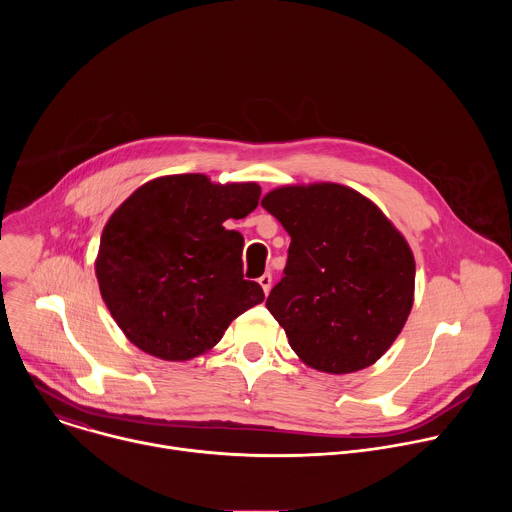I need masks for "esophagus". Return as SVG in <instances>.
I'll use <instances>...</instances> for the list:
<instances>
[{
  "label": "esophagus",
  "mask_w": 512,
  "mask_h": 512,
  "mask_svg": "<svg viewBox=\"0 0 512 512\" xmlns=\"http://www.w3.org/2000/svg\"><path fill=\"white\" fill-rule=\"evenodd\" d=\"M271 281H273L271 273H263V275L259 277V283H261V287H263V291H265V296L271 291Z\"/></svg>",
  "instance_id": "esophagus-1"
}]
</instances>
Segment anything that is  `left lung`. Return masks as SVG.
<instances>
[{
  "label": "left lung",
  "mask_w": 512,
  "mask_h": 512,
  "mask_svg": "<svg viewBox=\"0 0 512 512\" xmlns=\"http://www.w3.org/2000/svg\"><path fill=\"white\" fill-rule=\"evenodd\" d=\"M261 206L291 237L265 302L308 367L346 375L371 367L413 306L415 259L375 202L332 182L281 186Z\"/></svg>",
  "instance_id": "1"
}]
</instances>
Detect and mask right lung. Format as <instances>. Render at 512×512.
Listing matches in <instances>:
<instances>
[{"instance_id": "obj_1", "label": "right lung", "mask_w": 512, "mask_h": 512, "mask_svg": "<svg viewBox=\"0 0 512 512\" xmlns=\"http://www.w3.org/2000/svg\"><path fill=\"white\" fill-rule=\"evenodd\" d=\"M255 182L212 184L204 174L139 186L107 221L95 273L123 334L162 360H190L265 300L243 279V235L227 221L259 204Z\"/></svg>"}]
</instances>
